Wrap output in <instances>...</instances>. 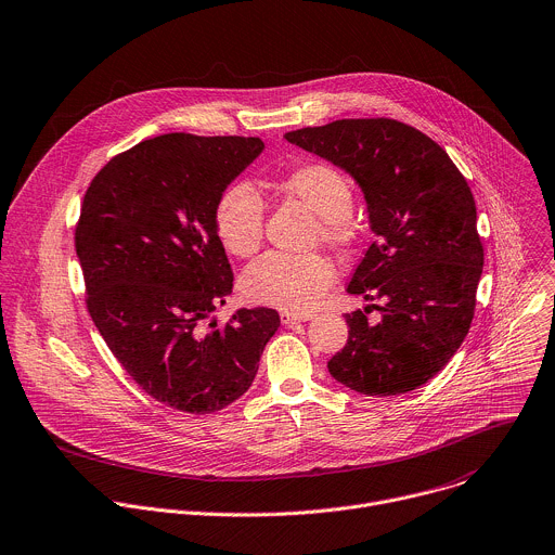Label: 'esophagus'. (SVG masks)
Masks as SVG:
<instances>
[{
	"label": "esophagus",
	"mask_w": 555,
	"mask_h": 555,
	"mask_svg": "<svg viewBox=\"0 0 555 555\" xmlns=\"http://www.w3.org/2000/svg\"><path fill=\"white\" fill-rule=\"evenodd\" d=\"M307 320H311V313H294V311H281V322H283V324L307 322Z\"/></svg>",
	"instance_id": "1"
}]
</instances>
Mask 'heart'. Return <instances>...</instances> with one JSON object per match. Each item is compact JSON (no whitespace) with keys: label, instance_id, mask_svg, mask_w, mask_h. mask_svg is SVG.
I'll list each match as a JSON object with an SVG mask.
<instances>
[{"label":"heart","instance_id":"1","mask_svg":"<svg viewBox=\"0 0 555 555\" xmlns=\"http://www.w3.org/2000/svg\"><path fill=\"white\" fill-rule=\"evenodd\" d=\"M279 190L307 205L318 216L315 240L344 246L352 240L350 211L354 192L350 180L326 163H305L279 180ZM214 224L222 246L235 257H253L263 242V203L248 182H231L214 205ZM335 281L333 263L322 255L270 253L242 276L248 300L283 311L313 309Z\"/></svg>","mask_w":555,"mask_h":555}]
</instances>
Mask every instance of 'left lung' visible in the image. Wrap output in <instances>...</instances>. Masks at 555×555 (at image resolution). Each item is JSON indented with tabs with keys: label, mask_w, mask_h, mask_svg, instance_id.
<instances>
[{
	"label": "left lung",
	"mask_w": 555,
	"mask_h": 555,
	"mask_svg": "<svg viewBox=\"0 0 555 555\" xmlns=\"http://www.w3.org/2000/svg\"><path fill=\"white\" fill-rule=\"evenodd\" d=\"M285 139L348 171L361 188L377 240L348 294L384 300L383 320L346 313V346L328 359L341 386L405 395L434 379L462 346L483 268L477 209L466 178L421 130L397 119H337Z\"/></svg>",
	"instance_id": "left-lung-1"
}]
</instances>
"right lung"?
<instances>
[{
  "mask_svg": "<svg viewBox=\"0 0 555 555\" xmlns=\"http://www.w3.org/2000/svg\"><path fill=\"white\" fill-rule=\"evenodd\" d=\"M261 152L259 137L158 134L113 156L82 201L87 309L134 384L178 412L237 401L281 326L268 307L207 324L233 292L214 205Z\"/></svg>",
  "mask_w": 555,
  "mask_h": 555,
  "instance_id": "1",
  "label": "right lung"
}]
</instances>
